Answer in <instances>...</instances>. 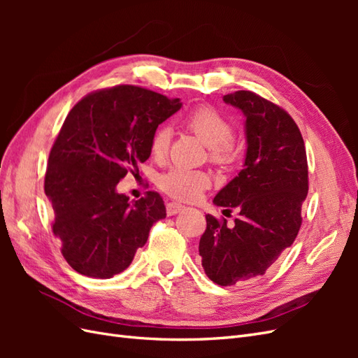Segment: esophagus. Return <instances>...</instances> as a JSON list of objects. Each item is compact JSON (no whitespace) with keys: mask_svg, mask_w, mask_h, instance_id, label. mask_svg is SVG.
Segmentation results:
<instances>
[{"mask_svg":"<svg viewBox=\"0 0 358 358\" xmlns=\"http://www.w3.org/2000/svg\"><path fill=\"white\" fill-rule=\"evenodd\" d=\"M180 210H183V206L179 203H167V215L173 216L179 213Z\"/></svg>","mask_w":358,"mask_h":358,"instance_id":"esophagus-1","label":"esophagus"}]
</instances>
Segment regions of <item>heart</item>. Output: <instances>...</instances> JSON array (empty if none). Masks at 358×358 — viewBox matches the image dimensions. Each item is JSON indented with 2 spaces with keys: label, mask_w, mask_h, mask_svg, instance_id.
I'll list each match as a JSON object with an SVG mask.
<instances>
[{
  "label": "heart",
  "mask_w": 358,
  "mask_h": 358,
  "mask_svg": "<svg viewBox=\"0 0 358 358\" xmlns=\"http://www.w3.org/2000/svg\"><path fill=\"white\" fill-rule=\"evenodd\" d=\"M185 125L209 148L210 159L215 164L230 166L234 162L237 150L230 140L233 127L222 115L213 110L212 107L201 106L185 117ZM170 138V128L161 127L157 129L150 142V150L154 157L161 158L167 154ZM209 183L210 178L208 173L187 167H173L158 179V185L162 191L173 199L185 201L196 199L204 188L209 187Z\"/></svg>",
  "instance_id": "1"
}]
</instances>
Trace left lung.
Returning <instances> with one entry per match:
<instances>
[{"label": "left lung", "mask_w": 358, "mask_h": 358, "mask_svg": "<svg viewBox=\"0 0 358 358\" xmlns=\"http://www.w3.org/2000/svg\"><path fill=\"white\" fill-rule=\"evenodd\" d=\"M222 100L245 116L246 154L239 175L213 203L237 209L239 218L229 229L225 220L206 215L199 252L208 278L230 287L264 275L294 242L308 196V159L299 127L279 106L251 91Z\"/></svg>", "instance_id": "obj_1"}]
</instances>
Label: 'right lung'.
Here are the masks:
<instances>
[{"instance_id":"obj_1","label":"right lung","mask_w":358,"mask_h":358,"mask_svg":"<svg viewBox=\"0 0 358 358\" xmlns=\"http://www.w3.org/2000/svg\"><path fill=\"white\" fill-rule=\"evenodd\" d=\"M180 107L179 99L119 85L86 95L70 110L50 150L45 192L53 234L78 273L109 279L124 272L150 227L166 218L158 192L129 203L116 185L150 157L158 125Z\"/></svg>"}]
</instances>
